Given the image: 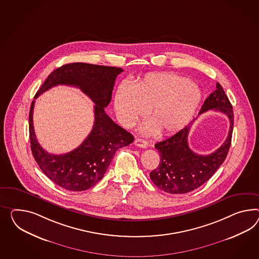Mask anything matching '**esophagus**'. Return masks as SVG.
<instances>
[{"label": "esophagus", "instance_id": "34e87169", "mask_svg": "<svg viewBox=\"0 0 259 259\" xmlns=\"http://www.w3.org/2000/svg\"><path fill=\"white\" fill-rule=\"evenodd\" d=\"M134 145L141 148H146L148 146V143L145 141V140L139 139V138H136L134 140Z\"/></svg>", "mask_w": 259, "mask_h": 259}]
</instances>
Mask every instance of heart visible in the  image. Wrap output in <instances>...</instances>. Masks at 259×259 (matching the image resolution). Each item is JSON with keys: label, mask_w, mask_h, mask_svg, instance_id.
Returning a JSON list of instances; mask_svg holds the SVG:
<instances>
[{"label": "heart", "mask_w": 259, "mask_h": 259, "mask_svg": "<svg viewBox=\"0 0 259 259\" xmlns=\"http://www.w3.org/2000/svg\"><path fill=\"white\" fill-rule=\"evenodd\" d=\"M202 100L199 87L185 77L169 72L149 73L134 88L120 84L114 97V109L120 122L133 126L147 113L152 121L143 126L146 134L159 132L169 135L191 121Z\"/></svg>", "instance_id": "obj_1"}]
</instances>
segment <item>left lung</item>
I'll use <instances>...</instances> for the list:
<instances>
[{"instance_id": "1", "label": "left lung", "mask_w": 259, "mask_h": 259, "mask_svg": "<svg viewBox=\"0 0 259 259\" xmlns=\"http://www.w3.org/2000/svg\"><path fill=\"white\" fill-rule=\"evenodd\" d=\"M208 110L224 113L229 118L230 127L225 143L208 155L193 152L188 145L192 122L168 139L157 143L155 148L159 153L160 161L159 167L150 172V179L160 190L169 193L192 192L210 179L225 161L231 145L234 113L232 105L219 82L216 90L205 100L199 114Z\"/></svg>"}]
</instances>
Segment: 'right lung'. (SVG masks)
I'll list each match as a JSON object with an SVG mask.
<instances>
[{
    "label": "right lung",
    "mask_w": 259,
    "mask_h": 259,
    "mask_svg": "<svg viewBox=\"0 0 259 259\" xmlns=\"http://www.w3.org/2000/svg\"><path fill=\"white\" fill-rule=\"evenodd\" d=\"M122 71L120 67L67 64L53 70L35 94L34 99L52 87L65 84L79 87L95 103L91 133L80 146L62 155L47 152L38 144L33 130L34 100L31 104L29 134L33 158L42 172L55 184L72 192L93 187L104 177L115 152L134 141L133 135L115 124L104 110L112 100L115 79Z\"/></svg>",
    "instance_id": "1"
}]
</instances>
